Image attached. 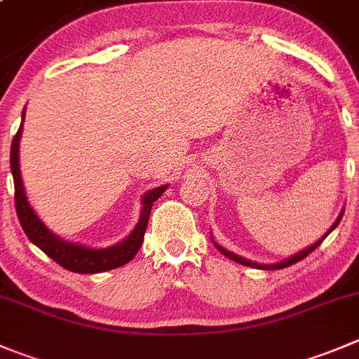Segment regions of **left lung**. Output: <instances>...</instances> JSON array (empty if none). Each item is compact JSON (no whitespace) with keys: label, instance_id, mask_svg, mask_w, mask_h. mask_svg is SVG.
Listing matches in <instances>:
<instances>
[{"label":"left lung","instance_id":"obj_1","mask_svg":"<svg viewBox=\"0 0 359 359\" xmlns=\"http://www.w3.org/2000/svg\"><path fill=\"white\" fill-rule=\"evenodd\" d=\"M342 215H344V210L340 212V215H339V217H337V221L333 222V226H332V228H330L328 231L325 233V236H321V238H319L318 242H316V243H312V245H309V247H305L304 250H300V252H298V254H294V256H291V257H287V259H284V261H279V263H273V264H259V263H254V261H249V259H245V257H240V256H236V254L229 252V250H226L224 247L217 245V243H215V242H214V245L217 247V250H219V252H221V254H224L226 257H229V259L236 261V263H240V264H245V266L259 268V270H280V268H286V266H291V264L298 263V261H302V259H304V257H307L309 254L312 252V250H314V249H318V247L321 245V243H323V240H325L326 236H328L330 233H332L333 229H335L337 226H339V222H340V219H342Z\"/></svg>","mask_w":359,"mask_h":359}]
</instances>
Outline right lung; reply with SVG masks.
<instances>
[{"mask_svg": "<svg viewBox=\"0 0 359 359\" xmlns=\"http://www.w3.org/2000/svg\"><path fill=\"white\" fill-rule=\"evenodd\" d=\"M22 112V123H24ZM22 123H20L19 131L15 133L12 140V149H10V168H12L13 175V186H15V210L17 217H19L20 226H22L24 233L27 238L40 247L50 259L61 264L62 268L75 273H100L107 272V270H114L123 264L130 263L137 252L140 250L142 242H144L145 229H147L149 215H151L152 205L154 201L165 193L168 186H159L156 189H151L149 193L144 194L142 198V214L138 219L137 226L133 231L121 240L116 245L105 247V249H89L86 245H79V243L66 242L61 240L57 235L50 231L47 226L43 224L34 208L31 207L27 201L26 193H24L22 177H20V166H19V142L20 135H22Z\"/></svg>", "mask_w": 359, "mask_h": 359, "instance_id": "right-lung-1", "label": "right lung"}]
</instances>
